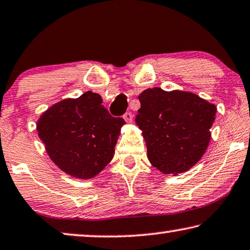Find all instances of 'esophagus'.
I'll list each match as a JSON object with an SVG mask.
<instances>
[{
  "label": "esophagus",
  "mask_w": 250,
  "mask_h": 250,
  "mask_svg": "<svg viewBox=\"0 0 250 250\" xmlns=\"http://www.w3.org/2000/svg\"><path fill=\"white\" fill-rule=\"evenodd\" d=\"M124 119H125V122H128V124H131V122L133 121L132 113H131V112H126V113H125Z\"/></svg>",
  "instance_id": "1"
}]
</instances>
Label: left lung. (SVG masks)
I'll use <instances>...</instances> for the list:
<instances>
[{"mask_svg": "<svg viewBox=\"0 0 250 250\" xmlns=\"http://www.w3.org/2000/svg\"><path fill=\"white\" fill-rule=\"evenodd\" d=\"M136 116L154 168L177 176L193 167L211 139L217 106L188 91L152 88L139 96Z\"/></svg>", "mask_w": 250, "mask_h": 250, "instance_id": "1", "label": "left lung"}]
</instances>
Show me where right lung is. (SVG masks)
Returning <instances> with one entry per match:
<instances>
[{
  "instance_id": "obj_1",
  "label": "right lung",
  "mask_w": 250,
  "mask_h": 250,
  "mask_svg": "<svg viewBox=\"0 0 250 250\" xmlns=\"http://www.w3.org/2000/svg\"><path fill=\"white\" fill-rule=\"evenodd\" d=\"M125 122L110 116L100 94L86 91L51 105L37 121V131L50 159L78 179L98 176L112 160Z\"/></svg>"
}]
</instances>
